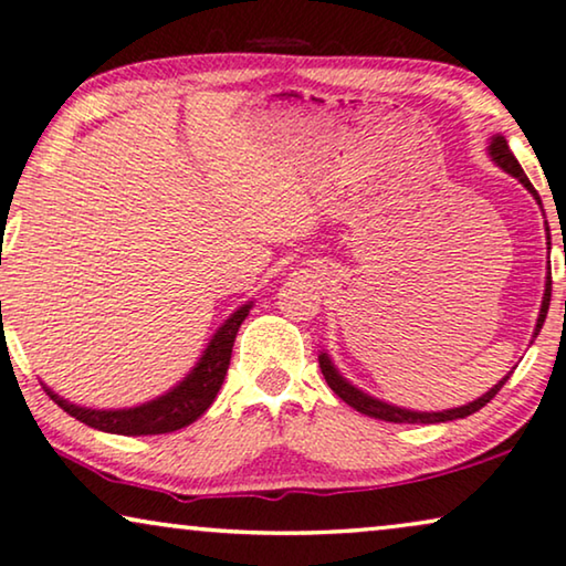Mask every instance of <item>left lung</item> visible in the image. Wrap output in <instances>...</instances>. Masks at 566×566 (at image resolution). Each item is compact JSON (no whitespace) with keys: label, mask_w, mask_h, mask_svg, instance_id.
<instances>
[{"label":"left lung","mask_w":566,"mask_h":566,"mask_svg":"<svg viewBox=\"0 0 566 566\" xmlns=\"http://www.w3.org/2000/svg\"><path fill=\"white\" fill-rule=\"evenodd\" d=\"M489 157H492V160L500 165L504 172H510L512 178H517L520 184L528 188V191L533 193V199H536L541 205V196L536 193V188L531 186V180L523 172V168H520L515 155L510 153L507 139H504L502 134H494L492 142H489ZM546 232H548V224H546ZM548 303H552V271L546 274V290H544V300H541V313H538V321H536V331H533V338L538 336L541 326H544L546 313H548ZM318 365H321L323 378H326V382H328V388L334 390V394L342 398V401L349 403L352 409H357L359 413H367V417H373V419L396 421V424H437V421H453V419L471 417V413H476L481 406H486L489 401H492V398L500 394V388L510 378V373H507L500 382H496L494 388H489L484 396H479L476 401H471L465 406H455V409H446V411H411V409H401V406H396V403L380 401V398H375L370 394H365V390H359L357 386H352V382L336 370V365L331 361L328 352L318 354Z\"/></svg>","instance_id":"left-lung-1"}]
</instances>
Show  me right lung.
Listing matches in <instances>:
<instances>
[{"mask_svg": "<svg viewBox=\"0 0 566 566\" xmlns=\"http://www.w3.org/2000/svg\"><path fill=\"white\" fill-rule=\"evenodd\" d=\"M251 307L253 300L251 303L240 305L238 311L214 331V336L209 338L207 349L201 352V357L191 367V373H188L180 382H176L170 390H165L163 396L153 398V401L129 406V409H87V406H77L54 394L46 382H43V388H46V394L54 398L70 417L80 419L82 424L93 429H101V432L126 437L176 432V429L193 424V421L212 406L217 394H220L224 375H228L230 367V354L232 344H235L238 328L240 323L248 318Z\"/></svg>", "mask_w": 566, "mask_h": 566, "instance_id": "obj_1", "label": "right lung"}]
</instances>
